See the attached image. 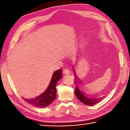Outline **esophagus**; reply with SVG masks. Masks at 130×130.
<instances>
[{"label":"esophagus","mask_w":130,"mask_h":130,"mask_svg":"<svg viewBox=\"0 0 130 130\" xmlns=\"http://www.w3.org/2000/svg\"><path fill=\"white\" fill-rule=\"evenodd\" d=\"M63 73L64 74H70V71H69V70L68 69H67V68H66V69H64V70H63Z\"/></svg>","instance_id":"obj_1"}]
</instances>
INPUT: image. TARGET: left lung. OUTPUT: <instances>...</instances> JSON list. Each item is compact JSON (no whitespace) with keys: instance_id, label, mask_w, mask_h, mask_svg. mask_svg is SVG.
I'll list each match as a JSON object with an SVG mask.
<instances>
[{"instance_id":"left-lung-1","label":"left lung","mask_w":130,"mask_h":130,"mask_svg":"<svg viewBox=\"0 0 130 130\" xmlns=\"http://www.w3.org/2000/svg\"><path fill=\"white\" fill-rule=\"evenodd\" d=\"M74 78L75 84L76 85L75 94L81 103L86 105L91 106L98 103L106 96L105 94L103 93H94L90 90H88L80 81H78L76 76H75Z\"/></svg>"}]
</instances>
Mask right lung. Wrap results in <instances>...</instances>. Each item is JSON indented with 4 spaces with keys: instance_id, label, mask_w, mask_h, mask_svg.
Wrapping results in <instances>:
<instances>
[{
    "instance_id": "obj_1",
    "label": "right lung",
    "mask_w": 130,
    "mask_h": 130,
    "mask_svg": "<svg viewBox=\"0 0 130 130\" xmlns=\"http://www.w3.org/2000/svg\"><path fill=\"white\" fill-rule=\"evenodd\" d=\"M62 76V70L55 72L50 83L44 89L36 95L29 98L22 97L27 103L37 107H45L53 103L56 98V85Z\"/></svg>"
}]
</instances>
